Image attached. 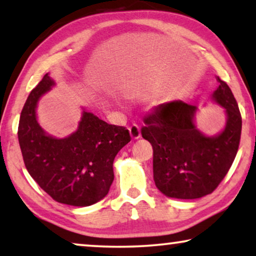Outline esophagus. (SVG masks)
<instances>
[{
    "label": "esophagus",
    "instance_id": "34e87169",
    "mask_svg": "<svg viewBox=\"0 0 256 256\" xmlns=\"http://www.w3.org/2000/svg\"><path fill=\"white\" fill-rule=\"evenodd\" d=\"M129 134L132 140H138L141 138V129L138 124H132L129 127Z\"/></svg>",
    "mask_w": 256,
    "mask_h": 256
}]
</instances>
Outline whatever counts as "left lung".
I'll return each instance as SVG.
<instances>
[{"label":"left lung","mask_w":256,"mask_h":256,"mask_svg":"<svg viewBox=\"0 0 256 256\" xmlns=\"http://www.w3.org/2000/svg\"><path fill=\"white\" fill-rule=\"evenodd\" d=\"M216 82L211 100L226 116L218 134L199 130V108L182 100L160 104L143 120L142 138L154 149V180L166 197L197 199L212 194L236 158L242 126L240 110L228 85L219 76Z\"/></svg>","instance_id":"left-lung-1"}]
</instances>
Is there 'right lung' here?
Instances as JSON below:
<instances>
[{
    "instance_id": "right-lung-1",
    "label": "right lung",
    "mask_w": 256,
    "mask_h": 256,
    "mask_svg": "<svg viewBox=\"0 0 256 256\" xmlns=\"http://www.w3.org/2000/svg\"><path fill=\"white\" fill-rule=\"evenodd\" d=\"M56 85L46 73L31 90L20 113L18 142L24 164L56 202L90 206L104 198L114 180L116 154L130 142L128 129L108 124L82 108L74 132L57 138L40 127L37 107Z\"/></svg>"
}]
</instances>
